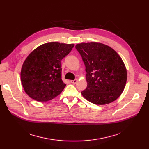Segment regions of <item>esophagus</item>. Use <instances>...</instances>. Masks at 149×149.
<instances>
[{"instance_id":"esophagus-1","label":"esophagus","mask_w":149,"mask_h":149,"mask_svg":"<svg viewBox=\"0 0 149 149\" xmlns=\"http://www.w3.org/2000/svg\"><path fill=\"white\" fill-rule=\"evenodd\" d=\"M70 82H71V83H72V84H76L77 82V79H75L74 80H71L70 81Z\"/></svg>"}]
</instances>
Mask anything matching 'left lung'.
<instances>
[{"label": "left lung", "mask_w": 149, "mask_h": 149, "mask_svg": "<svg viewBox=\"0 0 149 149\" xmlns=\"http://www.w3.org/2000/svg\"><path fill=\"white\" fill-rule=\"evenodd\" d=\"M75 48L81 56L86 71L88 86L81 92L90 102L103 105L121 94L127 81L126 66L111 47L100 43H82Z\"/></svg>", "instance_id": "8db88e82"}]
</instances>
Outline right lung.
Instances as JSON below:
<instances>
[{
    "label": "right lung",
    "mask_w": 149,
    "mask_h": 149,
    "mask_svg": "<svg viewBox=\"0 0 149 149\" xmlns=\"http://www.w3.org/2000/svg\"><path fill=\"white\" fill-rule=\"evenodd\" d=\"M74 44L47 43L31 52L21 70V81L25 92L38 101H48L58 96L66 84L61 80V61L71 51Z\"/></svg>",
    "instance_id": "1"
}]
</instances>
